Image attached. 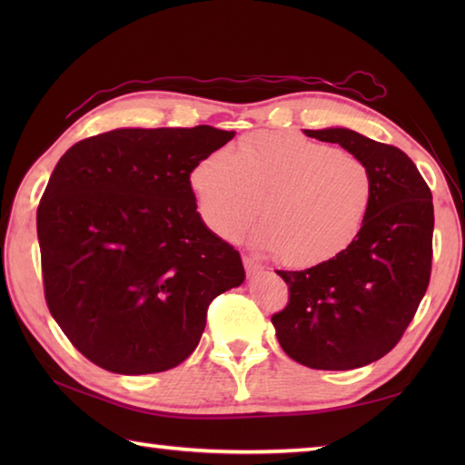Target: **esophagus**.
Masks as SVG:
<instances>
[{"label": "esophagus", "mask_w": 465, "mask_h": 465, "mask_svg": "<svg viewBox=\"0 0 465 465\" xmlns=\"http://www.w3.org/2000/svg\"><path fill=\"white\" fill-rule=\"evenodd\" d=\"M243 268H245V272H248L250 278L263 272V265L255 258H252V255H243Z\"/></svg>", "instance_id": "1"}]
</instances>
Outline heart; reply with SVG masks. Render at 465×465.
I'll list each match as a JSON object with an SVG mask.
<instances>
[{"instance_id":"obj_1","label":"heart","mask_w":465,"mask_h":465,"mask_svg":"<svg viewBox=\"0 0 465 465\" xmlns=\"http://www.w3.org/2000/svg\"><path fill=\"white\" fill-rule=\"evenodd\" d=\"M190 187L215 235L238 238L262 212L253 242L300 268L348 252L373 200L371 173L358 155L292 132H260L243 137L235 153L203 155Z\"/></svg>"}]
</instances>
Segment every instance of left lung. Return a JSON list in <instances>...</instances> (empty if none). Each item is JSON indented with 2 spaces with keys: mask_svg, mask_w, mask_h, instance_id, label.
<instances>
[{
  "mask_svg": "<svg viewBox=\"0 0 465 465\" xmlns=\"http://www.w3.org/2000/svg\"><path fill=\"white\" fill-rule=\"evenodd\" d=\"M368 165L373 200L351 248L328 263L278 272L290 302L272 315L282 350L312 370H355L396 348L428 290L433 203L401 150L348 127L303 130Z\"/></svg>",
  "mask_w": 465,
  "mask_h": 465,
  "instance_id": "left-lung-1",
  "label": "left lung"
}]
</instances>
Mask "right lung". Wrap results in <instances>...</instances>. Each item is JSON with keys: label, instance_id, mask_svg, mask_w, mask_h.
Wrapping results in <instances>:
<instances>
[{"label": "right lung", "instance_id": "right-lung-1", "mask_svg": "<svg viewBox=\"0 0 465 465\" xmlns=\"http://www.w3.org/2000/svg\"><path fill=\"white\" fill-rule=\"evenodd\" d=\"M235 132L122 127L62 155L37 207L47 308L100 368L172 370L197 348L207 308L245 280L238 250L197 212L190 173Z\"/></svg>", "mask_w": 465, "mask_h": 465}]
</instances>
